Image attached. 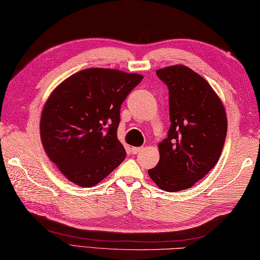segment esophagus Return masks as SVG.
I'll use <instances>...</instances> for the list:
<instances>
[{
  "label": "esophagus",
  "mask_w": 260,
  "mask_h": 260,
  "mask_svg": "<svg viewBox=\"0 0 260 260\" xmlns=\"http://www.w3.org/2000/svg\"><path fill=\"white\" fill-rule=\"evenodd\" d=\"M141 150H142V147H132L131 152H132V154H137Z\"/></svg>",
  "instance_id": "1"
}]
</instances>
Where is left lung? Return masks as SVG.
Masks as SVG:
<instances>
[{"mask_svg":"<svg viewBox=\"0 0 260 260\" xmlns=\"http://www.w3.org/2000/svg\"><path fill=\"white\" fill-rule=\"evenodd\" d=\"M169 88L171 127L158 144L159 161L148 175L159 189H190L219 161L227 135L221 99L196 71L183 64L156 70Z\"/></svg>","mask_w":260,"mask_h":260,"instance_id":"obj_1","label":"left lung"}]
</instances>
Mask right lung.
<instances>
[{"label": "right lung", "mask_w": 260, "mask_h": 260, "mask_svg": "<svg viewBox=\"0 0 260 260\" xmlns=\"http://www.w3.org/2000/svg\"><path fill=\"white\" fill-rule=\"evenodd\" d=\"M143 76L89 68L64 79L49 96L40 137L49 158L73 183L98 184L124 161L117 139L120 105Z\"/></svg>", "instance_id": "add662e5"}]
</instances>
